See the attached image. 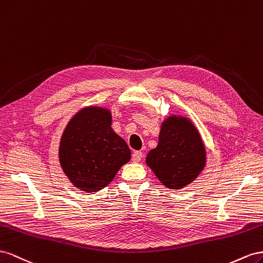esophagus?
I'll return each instance as SVG.
<instances>
[{
    "label": "esophagus",
    "instance_id": "1",
    "mask_svg": "<svg viewBox=\"0 0 263 263\" xmlns=\"http://www.w3.org/2000/svg\"><path fill=\"white\" fill-rule=\"evenodd\" d=\"M142 157H143V154H142V152H140V151H134L132 153V161L133 162H140Z\"/></svg>",
    "mask_w": 263,
    "mask_h": 263
}]
</instances>
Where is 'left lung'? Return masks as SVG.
<instances>
[{
    "mask_svg": "<svg viewBox=\"0 0 263 263\" xmlns=\"http://www.w3.org/2000/svg\"><path fill=\"white\" fill-rule=\"evenodd\" d=\"M145 161L167 189L181 190L191 184L206 165L205 146L196 126L187 118L168 117L162 123L157 146Z\"/></svg>",
    "mask_w": 263,
    "mask_h": 263,
    "instance_id": "1",
    "label": "left lung"
}]
</instances>
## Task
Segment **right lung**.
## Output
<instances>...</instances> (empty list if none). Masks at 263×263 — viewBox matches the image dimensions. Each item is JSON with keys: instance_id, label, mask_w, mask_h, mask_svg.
Here are the masks:
<instances>
[{"instance_id": "1", "label": "right lung", "mask_w": 263, "mask_h": 263, "mask_svg": "<svg viewBox=\"0 0 263 263\" xmlns=\"http://www.w3.org/2000/svg\"><path fill=\"white\" fill-rule=\"evenodd\" d=\"M111 112L86 107L67 124L59 144V162L79 190L95 193L112 182L131 159L125 141L111 127Z\"/></svg>"}]
</instances>
